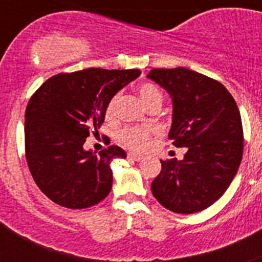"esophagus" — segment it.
<instances>
[{
    "mask_svg": "<svg viewBox=\"0 0 262 262\" xmlns=\"http://www.w3.org/2000/svg\"><path fill=\"white\" fill-rule=\"evenodd\" d=\"M127 159L135 160V161H142V160L144 159V156H142V155H138V154H127Z\"/></svg>",
    "mask_w": 262,
    "mask_h": 262,
    "instance_id": "obj_1",
    "label": "esophagus"
}]
</instances>
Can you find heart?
<instances>
[{"instance_id": "heart-1", "label": "heart", "mask_w": 262, "mask_h": 262, "mask_svg": "<svg viewBox=\"0 0 262 262\" xmlns=\"http://www.w3.org/2000/svg\"><path fill=\"white\" fill-rule=\"evenodd\" d=\"M138 93L148 108L160 107L163 103V93L156 85L151 82H142L138 85ZM118 98L119 96L114 94L107 101L105 106L106 119H111L115 115ZM154 129L151 127H139V126H126L120 128L117 133V140L120 145H123L131 151H143L151 140V135Z\"/></svg>"}]
</instances>
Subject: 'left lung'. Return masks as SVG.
<instances>
[{
	"label": "left lung",
	"mask_w": 262,
	"mask_h": 262,
	"mask_svg": "<svg viewBox=\"0 0 262 262\" xmlns=\"http://www.w3.org/2000/svg\"><path fill=\"white\" fill-rule=\"evenodd\" d=\"M148 77L173 101L169 139L184 160H160L152 193L165 209L194 214L216 202L235 177L244 149L240 111L223 84L187 68L151 69Z\"/></svg>",
	"instance_id": "obj_1"
}]
</instances>
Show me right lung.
<instances>
[{
	"label": "right lung",
	"instance_id": "add662e5",
	"mask_svg": "<svg viewBox=\"0 0 262 262\" xmlns=\"http://www.w3.org/2000/svg\"><path fill=\"white\" fill-rule=\"evenodd\" d=\"M140 73L102 68L59 73L32 94L25 113L27 165L52 202L86 209L110 193L111 160L124 159L126 152L110 145L96 155L85 151L84 143L103 123L108 99Z\"/></svg>",
	"mask_w": 262,
	"mask_h": 262
}]
</instances>
